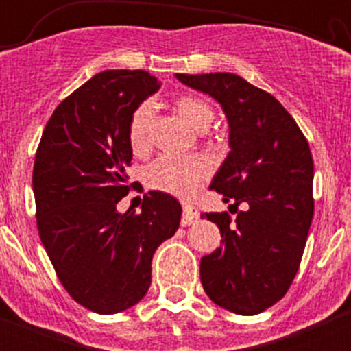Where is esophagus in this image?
I'll list each match as a JSON object with an SVG mask.
<instances>
[{"label":"esophagus","mask_w":351,"mask_h":351,"mask_svg":"<svg viewBox=\"0 0 351 351\" xmlns=\"http://www.w3.org/2000/svg\"><path fill=\"white\" fill-rule=\"evenodd\" d=\"M198 217H200V214H198V210L193 205H189L185 204L183 205V214H182V226H190L193 224V222L198 221Z\"/></svg>","instance_id":"obj_1"}]
</instances>
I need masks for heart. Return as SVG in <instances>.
<instances>
[{"label":"heart","instance_id":"b5f03b06","mask_svg":"<svg viewBox=\"0 0 351 351\" xmlns=\"http://www.w3.org/2000/svg\"><path fill=\"white\" fill-rule=\"evenodd\" d=\"M180 115L197 130H204L214 119V110L202 98L183 95L175 100ZM154 119V107L151 101L139 105L132 113L129 123V144L134 154L146 153L149 147L151 125ZM210 161L204 156H161L146 168V182L151 189L171 195L189 198L195 195L202 183L210 176Z\"/></svg>","mask_w":351,"mask_h":351}]
</instances>
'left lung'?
<instances>
[{
  "mask_svg": "<svg viewBox=\"0 0 351 351\" xmlns=\"http://www.w3.org/2000/svg\"><path fill=\"white\" fill-rule=\"evenodd\" d=\"M175 76L224 110L231 151L210 189L224 202L246 207L234 222L228 212L202 214L222 236V246L200 260L202 285L231 313H263L289 290L309 234L314 215L309 144L277 98L238 74Z\"/></svg>",
  "mask_w": 351,
  "mask_h": 351,
  "instance_id": "obj_1",
  "label": "left lung"
}]
</instances>
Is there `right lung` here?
Masks as SVG:
<instances>
[{
  "label": "right lung",
  "mask_w": 351,
  "mask_h": 351,
  "mask_svg": "<svg viewBox=\"0 0 351 351\" xmlns=\"http://www.w3.org/2000/svg\"><path fill=\"white\" fill-rule=\"evenodd\" d=\"M161 83L146 71L98 73L54 110L35 154L37 228L69 295L98 314L136 306L151 285V261L180 226L182 205L162 192L141 212L120 214L132 161L129 123Z\"/></svg>",
  "instance_id": "add662e5"
}]
</instances>
